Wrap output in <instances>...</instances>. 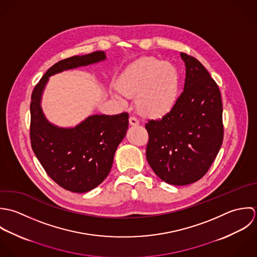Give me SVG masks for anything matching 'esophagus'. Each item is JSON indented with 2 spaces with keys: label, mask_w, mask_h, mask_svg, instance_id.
Here are the masks:
<instances>
[{
  "label": "esophagus",
  "mask_w": 257,
  "mask_h": 257,
  "mask_svg": "<svg viewBox=\"0 0 257 257\" xmlns=\"http://www.w3.org/2000/svg\"><path fill=\"white\" fill-rule=\"evenodd\" d=\"M129 123H130V125H132V126H137V125H139V120H138L135 116H131V117L129 118Z\"/></svg>",
  "instance_id": "obj_1"
}]
</instances>
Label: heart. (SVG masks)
Returning <instances> with one entry per match:
<instances>
[{
    "label": "heart",
    "instance_id": "1",
    "mask_svg": "<svg viewBox=\"0 0 257 257\" xmlns=\"http://www.w3.org/2000/svg\"><path fill=\"white\" fill-rule=\"evenodd\" d=\"M179 85V70L173 63L143 57L127 67L118 88L127 97L138 95L140 112L157 118L171 111L178 98Z\"/></svg>",
    "mask_w": 257,
    "mask_h": 257
}]
</instances>
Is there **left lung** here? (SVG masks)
<instances>
[{
  "instance_id": "8db88e82",
  "label": "left lung",
  "mask_w": 257,
  "mask_h": 257,
  "mask_svg": "<svg viewBox=\"0 0 257 257\" xmlns=\"http://www.w3.org/2000/svg\"><path fill=\"white\" fill-rule=\"evenodd\" d=\"M186 65L184 90L170 112L149 120L147 161L164 182L185 186L202 179L223 140L222 102L216 82L194 56L181 52Z\"/></svg>"
}]
</instances>
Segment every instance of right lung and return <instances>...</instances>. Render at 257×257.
Returning a JSON list of instances; mask_svg holds the SVG:
<instances>
[{
  "instance_id": "1",
  "label": "right lung",
  "mask_w": 257,
  "mask_h": 257,
  "mask_svg": "<svg viewBox=\"0 0 257 257\" xmlns=\"http://www.w3.org/2000/svg\"><path fill=\"white\" fill-rule=\"evenodd\" d=\"M106 58L103 52L62 59L45 73L35 86L31 101V145L47 174L61 188L85 193L108 176L115 151L128 129L127 112L92 115L74 128H60L45 117L41 99L49 77L63 70L88 65Z\"/></svg>"
}]
</instances>
